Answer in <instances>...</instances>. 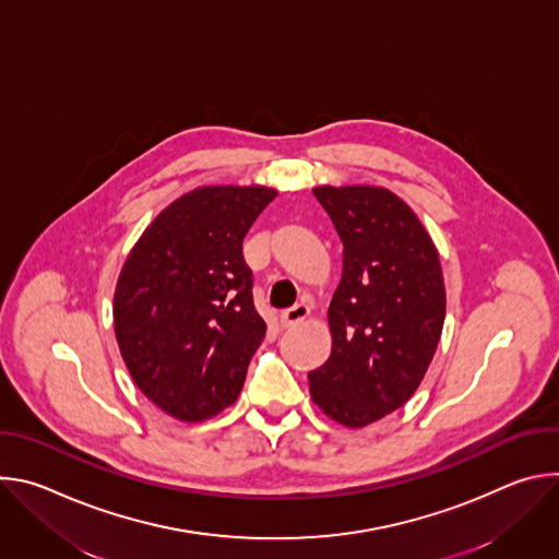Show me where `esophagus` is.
I'll use <instances>...</instances> for the list:
<instances>
[{
    "label": "esophagus",
    "mask_w": 559,
    "mask_h": 559,
    "mask_svg": "<svg viewBox=\"0 0 559 559\" xmlns=\"http://www.w3.org/2000/svg\"><path fill=\"white\" fill-rule=\"evenodd\" d=\"M309 316V307L305 305V302H298V305H294V307H289V309H285L283 313H281V328L283 330H287V328H294L296 323H300V321H305V318Z\"/></svg>",
    "instance_id": "esophagus-1"
}]
</instances>
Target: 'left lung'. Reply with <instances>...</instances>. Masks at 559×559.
I'll use <instances>...</instances> for the list:
<instances>
[{"mask_svg":"<svg viewBox=\"0 0 559 559\" xmlns=\"http://www.w3.org/2000/svg\"><path fill=\"white\" fill-rule=\"evenodd\" d=\"M343 243V276L330 305L332 354L309 371L313 403L345 427L403 407L442 334L438 250L412 207L382 188H313Z\"/></svg>","mask_w":559,"mask_h":559,"instance_id":"obj_1","label":"left lung"}]
</instances>
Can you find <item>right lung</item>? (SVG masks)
I'll list each match as a JSON object with an SVG mask.
<instances>
[{"label": "right lung", "instance_id": "right-lung-1", "mask_svg": "<svg viewBox=\"0 0 559 559\" xmlns=\"http://www.w3.org/2000/svg\"><path fill=\"white\" fill-rule=\"evenodd\" d=\"M276 190L199 188L158 214L115 292V334L136 386L199 423L229 407L265 338L243 238Z\"/></svg>", "mask_w": 559, "mask_h": 559}]
</instances>
